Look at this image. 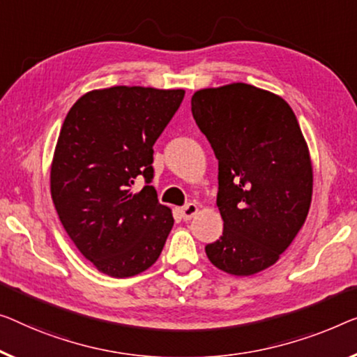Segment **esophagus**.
<instances>
[{"label":"esophagus","mask_w":357,"mask_h":357,"mask_svg":"<svg viewBox=\"0 0 357 357\" xmlns=\"http://www.w3.org/2000/svg\"><path fill=\"white\" fill-rule=\"evenodd\" d=\"M179 213H181V216H183V220H190V218L195 216L197 213H199V206H197L195 204H189V205L183 206V208L179 210Z\"/></svg>","instance_id":"esophagus-1"}]
</instances>
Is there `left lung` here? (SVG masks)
I'll use <instances>...</instances> for the list:
<instances>
[{
  "instance_id": "obj_1",
  "label": "left lung",
  "mask_w": 357,
  "mask_h": 357,
  "mask_svg": "<svg viewBox=\"0 0 357 357\" xmlns=\"http://www.w3.org/2000/svg\"><path fill=\"white\" fill-rule=\"evenodd\" d=\"M190 104L218 158L225 221L206 257L227 274L261 273L294 242L311 206L312 163L301 128L280 96L247 83L199 89Z\"/></svg>"
}]
</instances>
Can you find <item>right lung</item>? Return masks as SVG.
Instances as JSON below:
<instances>
[{
	"label": "right lung",
	"instance_id": "1",
	"mask_svg": "<svg viewBox=\"0 0 357 357\" xmlns=\"http://www.w3.org/2000/svg\"><path fill=\"white\" fill-rule=\"evenodd\" d=\"M184 89L112 86L83 94L63 120L51 163V197L79 253L110 278L144 273L173 227L152 185L153 144Z\"/></svg>",
	"mask_w": 357,
	"mask_h": 357
}]
</instances>
